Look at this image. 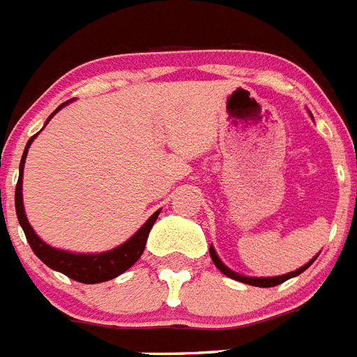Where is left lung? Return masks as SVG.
Segmentation results:
<instances>
[{
  "label": "left lung",
  "instance_id": "obj_1",
  "mask_svg": "<svg viewBox=\"0 0 357 357\" xmlns=\"http://www.w3.org/2000/svg\"><path fill=\"white\" fill-rule=\"evenodd\" d=\"M210 258H212V261L215 264V267H218L221 273H223L225 276H228V278H234V280H238V282H243V284H249V286H256V287H273V286H278V284H282V282H286L289 280V278H293V276L296 275H301V273H304V271L310 267V265L313 264V259L310 261V264L306 265H302L301 269H296L293 271V273H287V275H282V276H271V278H252V276H243V275H238V273H234L232 269H228L227 265L219 259V256L215 255V250H213V247L210 245Z\"/></svg>",
  "mask_w": 357,
  "mask_h": 357
}]
</instances>
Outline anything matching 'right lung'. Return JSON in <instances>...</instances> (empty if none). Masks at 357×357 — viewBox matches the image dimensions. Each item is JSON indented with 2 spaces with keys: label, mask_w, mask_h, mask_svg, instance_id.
<instances>
[{
  "label": "right lung",
  "mask_w": 357,
  "mask_h": 357,
  "mask_svg": "<svg viewBox=\"0 0 357 357\" xmlns=\"http://www.w3.org/2000/svg\"><path fill=\"white\" fill-rule=\"evenodd\" d=\"M68 102H62L61 107L56 108L55 112L51 114L45 125L50 123V119L55 116L62 107H66ZM36 138V134L31 136V139L25 145L24 156H22V162H20V176L18 184H16V195H14V202H16V215H18V221L22 225L25 232V238L29 241L31 249L36 256H38L42 261H44L47 267L59 271L62 275L70 276L73 280L82 282V284H99V282L112 280L116 276H119L121 273L132 267L138 258L142 256L145 249V243H147V236H149L151 228L155 225L156 218H158V212H155L151 215L138 232L134 234L132 238L127 239L125 243H121L119 247L112 250H107V252H99V255H75V252H68V250H59L50 247L47 243H44L42 239L36 236V232L33 230V227L29 225L27 218H25L24 210V199H22V184H24V165L25 158H27V149L29 145L33 144V139Z\"/></svg>",
  "instance_id": "right-lung-1"
}]
</instances>
